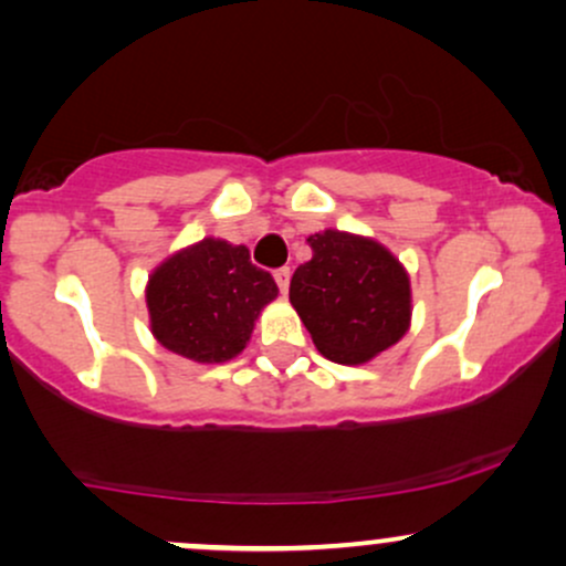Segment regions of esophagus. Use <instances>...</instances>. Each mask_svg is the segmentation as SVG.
I'll list each match as a JSON object with an SVG mask.
<instances>
[{
	"label": "esophagus",
	"instance_id": "esophagus-1",
	"mask_svg": "<svg viewBox=\"0 0 566 566\" xmlns=\"http://www.w3.org/2000/svg\"><path fill=\"white\" fill-rule=\"evenodd\" d=\"M290 276H292V271L287 269V265H284V269H276V271H274V279H276L279 290H282V295H287V290H290Z\"/></svg>",
	"mask_w": 566,
	"mask_h": 566
}]
</instances>
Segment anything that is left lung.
<instances>
[{
  "label": "left lung",
  "instance_id": "8db88e82",
  "mask_svg": "<svg viewBox=\"0 0 566 566\" xmlns=\"http://www.w3.org/2000/svg\"><path fill=\"white\" fill-rule=\"evenodd\" d=\"M311 261L297 265L290 303L322 356L365 365L399 343L412 316L409 276L386 247L346 231L308 237Z\"/></svg>",
  "mask_w": 566,
  "mask_h": 566
}]
</instances>
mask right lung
I'll return each instance as SVG.
<instances>
[{
  "label": "right lung",
  "mask_w": 566,
  "mask_h": 566,
  "mask_svg": "<svg viewBox=\"0 0 566 566\" xmlns=\"http://www.w3.org/2000/svg\"><path fill=\"white\" fill-rule=\"evenodd\" d=\"M276 295L274 276L252 265L244 244L207 237L148 276L146 305L161 346L199 365H220L242 354Z\"/></svg>",
  "instance_id": "1"
}]
</instances>
